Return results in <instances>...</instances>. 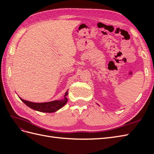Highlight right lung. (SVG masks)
Instances as JSON below:
<instances>
[{"label": "right lung", "instance_id": "obj_1", "mask_svg": "<svg viewBox=\"0 0 154 154\" xmlns=\"http://www.w3.org/2000/svg\"><path fill=\"white\" fill-rule=\"evenodd\" d=\"M68 95V90L65 93L63 98L59 100H54L52 101L44 102V103H35L29 101H26L22 99L19 97V98L22 101L31 109L37 110L41 112H47V113H52L58 110L63 107L67 103L68 99L67 96Z\"/></svg>", "mask_w": 154, "mask_h": 154}]
</instances>
